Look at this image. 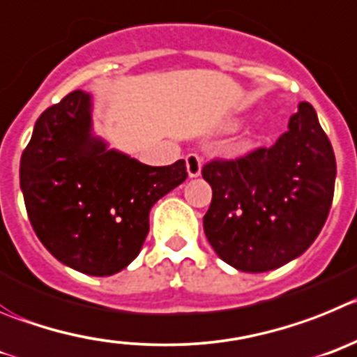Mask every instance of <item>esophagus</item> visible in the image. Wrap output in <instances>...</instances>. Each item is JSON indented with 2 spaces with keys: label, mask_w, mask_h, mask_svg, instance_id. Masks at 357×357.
Returning a JSON list of instances; mask_svg holds the SVG:
<instances>
[{
  "label": "esophagus",
  "mask_w": 357,
  "mask_h": 357,
  "mask_svg": "<svg viewBox=\"0 0 357 357\" xmlns=\"http://www.w3.org/2000/svg\"><path fill=\"white\" fill-rule=\"evenodd\" d=\"M186 162V172L190 178H197L201 174V169H202V160L201 156L195 155V153H190V155H186L185 158Z\"/></svg>",
  "instance_id": "34e87169"
}]
</instances>
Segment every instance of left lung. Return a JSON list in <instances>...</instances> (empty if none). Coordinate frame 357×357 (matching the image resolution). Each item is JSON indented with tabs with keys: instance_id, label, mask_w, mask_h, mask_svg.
<instances>
[{
	"instance_id": "obj_1",
	"label": "left lung",
	"mask_w": 357,
	"mask_h": 357,
	"mask_svg": "<svg viewBox=\"0 0 357 357\" xmlns=\"http://www.w3.org/2000/svg\"><path fill=\"white\" fill-rule=\"evenodd\" d=\"M213 197L202 226L218 258L266 272L301 256L322 231L335 195L336 160L310 102H301L272 147L202 167Z\"/></svg>"
}]
</instances>
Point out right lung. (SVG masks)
<instances>
[{
	"label": "right lung",
	"instance_id": "1",
	"mask_svg": "<svg viewBox=\"0 0 357 357\" xmlns=\"http://www.w3.org/2000/svg\"><path fill=\"white\" fill-rule=\"evenodd\" d=\"M186 176L185 160L151 167L108 151L91 135V96L82 91L43 112L19 169L38 240L63 265L99 278L139 256L151 208Z\"/></svg>",
	"mask_w": 357,
	"mask_h": 357
}]
</instances>
